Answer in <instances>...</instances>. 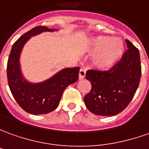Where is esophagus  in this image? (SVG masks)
Returning <instances> with one entry per match:
<instances>
[{
	"label": "esophagus",
	"instance_id": "34e87169",
	"mask_svg": "<svg viewBox=\"0 0 149 149\" xmlns=\"http://www.w3.org/2000/svg\"><path fill=\"white\" fill-rule=\"evenodd\" d=\"M85 76H86V70H84V69H81L80 70H79V79H84Z\"/></svg>",
	"mask_w": 149,
	"mask_h": 149
}]
</instances>
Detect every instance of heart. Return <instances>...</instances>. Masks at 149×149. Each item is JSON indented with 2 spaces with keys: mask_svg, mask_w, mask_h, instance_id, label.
<instances>
[{
  "mask_svg": "<svg viewBox=\"0 0 149 149\" xmlns=\"http://www.w3.org/2000/svg\"><path fill=\"white\" fill-rule=\"evenodd\" d=\"M88 51L95 54L94 64L101 70H109L122 59L125 45L119 38L99 36L88 41Z\"/></svg>",
  "mask_w": 149,
  "mask_h": 149,
  "instance_id": "b5f03b06",
  "label": "heart"
}]
</instances>
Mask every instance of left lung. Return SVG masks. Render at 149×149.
Listing matches in <instances>:
<instances>
[{
  "label": "left lung",
  "mask_w": 149,
  "mask_h": 149,
  "mask_svg": "<svg viewBox=\"0 0 149 149\" xmlns=\"http://www.w3.org/2000/svg\"><path fill=\"white\" fill-rule=\"evenodd\" d=\"M128 49L123 58L106 71L88 70L91 92L84 96L89 111L96 115L114 116L124 110L135 96L141 77L140 56L137 48L126 40Z\"/></svg>",
  "instance_id": "obj_1"
}]
</instances>
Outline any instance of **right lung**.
Instances as JSON below:
<instances>
[{"label":"right lung","mask_w":149,"mask_h":149,"mask_svg":"<svg viewBox=\"0 0 149 149\" xmlns=\"http://www.w3.org/2000/svg\"><path fill=\"white\" fill-rule=\"evenodd\" d=\"M55 31L57 30L41 26L30 30L14 43L8 59L7 79L11 93L22 109L34 115L45 114L56 109L65 88L79 78V67L62 69L40 83H31L22 75L20 55L26 43L42 32Z\"/></svg>","instance_id":"1"}]
</instances>
